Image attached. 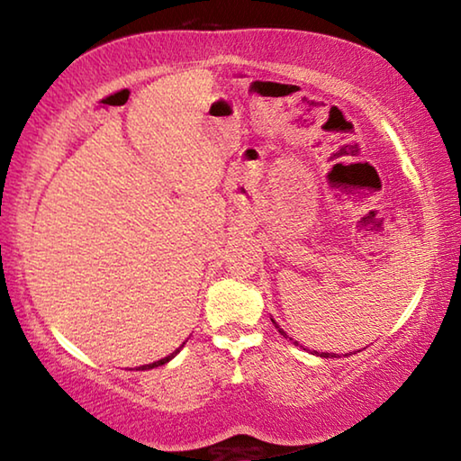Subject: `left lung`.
Returning <instances> with one entry per match:
<instances>
[{
    "instance_id": "obj_1",
    "label": "left lung",
    "mask_w": 461,
    "mask_h": 461,
    "mask_svg": "<svg viewBox=\"0 0 461 461\" xmlns=\"http://www.w3.org/2000/svg\"><path fill=\"white\" fill-rule=\"evenodd\" d=\"M272 323H275V321H272ZM275 327H276V330H278V333H280V335H283V338H286L288 341H293V343H294V346H299V343H296V341H294L293 338H288V335H286V333H285L283 330H280V327H278L276 323H275ZM301 348H303V346H301ZM305 349H307V348H305ZM346 356H348V354H346ZM321 357H338V356H335V354H325V352H321Z\"/></svg>"
}]
</instances>
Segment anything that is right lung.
Masks as SVG:
<instances>
[{
	"mask_svg": "<svg viewBox=\"0 0 461 461\" xmlns=\"http://www.w3.org/2000/svg\"><path fill=\"white\" fill-rule=\"evenodd\" d=\"M183 346H185V343H183ZM183 346H181V348H183ZM181 348L175 349L173 354L167 356V357H162V360H158V362H154V364H146V366H140V370H150V368H156V366H162V364H167L168 360H173V357H175L178 352H181Z\"/></svg>",
	"mask_w": 461,
	"mask_h": 461,
	"instance_id": "add662e5",
	"label": "right lung"
}]
</instances>
